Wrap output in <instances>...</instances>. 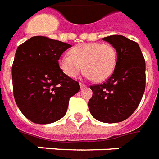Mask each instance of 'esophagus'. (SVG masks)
Listing matches in <instances>:
<instances>
[{
    "label": "esophagus",
    "mask_w": 159,
    "mask_h": 159,
    "mask_svg": "<svg viewBox=\"0 0 159 159\" xmlns=\"http://www.w3.org/2000/svg\"><path fill=\"white\" fill-rule=\"evenodd\" d=\"M80 89H83L86 88V85H85V84H84L83 83L80 84Z\"/></svg>",
    "instance_id": "esophagus-1"
}]
</instances>
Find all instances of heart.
Wrapping results in <instances>:
<instances>
[{"label": "heart", "instance_id": "obj_1", "mask_svg": "<svg viewBox=\"0 0 159 159\" xmlns=\"http://www.w3.org/2000/svg\"><path fill=\"white\" fill-rule=\"evenodd\" d=\"M116 61V51L111 44L80 43L72 48L70 54L61 56L59 66L70 78H76L84 68L88 79L103 81L113 73Z\"/></svg>", "mask_w": 159, "mask_h": 159}]
</instances>
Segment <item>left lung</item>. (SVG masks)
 Here are the masks:
<instances>
[{
	"label": "left lung",
	"instance_id": "8db88e82",
	"mask_svg": "<svg viewBox=\"0 0 159 159\" xmlns=\"http://www.w3.org/2000/svg\"><path fill=\"white\" fill-rule=\"evenodd\" d=\"M116 51L117 61L111 77L90 86L89 109L96 120L116 123L127 119L138 107L145 89V61L139 44L121 35L102 39Z\"/></svg>",
	"mask_w": 159,
	"mask_h": 159
}]
</instances>
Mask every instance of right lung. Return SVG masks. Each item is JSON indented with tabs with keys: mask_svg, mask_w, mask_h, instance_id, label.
I'll list each match as a JSON object with an SVG mask.
<instances>
[{
	"mask_svg": "<svg viewBox=\"0 0 159 159\" xmlns=\"http://www.w3.org/2000/svg\"><path fill=\"white\" fill-rule=\"evenodd\" d=\"M70 47L43 36L33 37L18 47L12 66L14 97L21 112L33 122L60 120L66 113L70 98L80 89L58 63Z\"/></svg>",
	"mask_w": 159,
	"mask_h": 159,
	"instance_id": "obj_1",
	"label": "right lung"
}]
</instances>
